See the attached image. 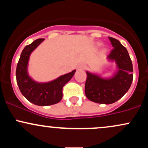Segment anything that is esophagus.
Segmentation results:
<instances>
[{
  "mask_svg": "<svg viewBox=\"0 0 148 148\" xmlns=\"http://www.w3.org/2000/svg\"><path fill=\"white\" fill-rule=\"evenodd\" d=\"M85 68H86V64L84 63L79 64L77 67V69H79V70H83Z\"/></svg>",
  "mask_w": 148,
  "mask_h": 148,
  "instance_id": "obj_1",
  "label": "esophagus"
}]
</instances>
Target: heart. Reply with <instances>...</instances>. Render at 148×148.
Here are the masks:
<instances>
[{
	"mask_svg": "<svg viewBox=\"0 0 148 148\" xmlns=\"http://www.w3.org/2000/svg\"><path fill=\"white\" fill-rule=\"evenodd\" d=\"M98 45H99V46H100V45H100V44H98Z\"/></svg>",
	"mask_w": 148,
	"mask_h": 148,
	"instance_id": "1",
	"label": "heart"
}]
</instances>
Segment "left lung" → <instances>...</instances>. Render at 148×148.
<instances>
[{"label":"left lung","instance_id":"1","mask_svg":"<svg viewBox=\"0 0 148 148\" xmlns=\"http://www.w3.org/2000/svg\"><path fill=\"white\" fill-rule=\"evenodd\" d=\"M113 49L106 57L115 62L116 70L111 76L103 78L86 71L85 93L88 99L98 103L110 104L119 100L130 89L133 81V66L127 49L116 39L108 37Z\"/></svg>","mask_w":148,"mask_h":148}]
</instances>
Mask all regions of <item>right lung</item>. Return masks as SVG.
<instances>
[{"label":"right lung","instance_id":"add662e5","mask_svg":"<svg viewBox=\"0 0 148 148\" xmlns=\"http://www.w3.org/2000/svg\"><path fill=\"white\" fill-rule=\"evenodd\" d=\"M45 39H37L22 51L16 70V82L21 94L30 102L37 106H50L58 103L62 98V88L71 80L76 70L45 83L37 82L28 72L30 54Z\"/></svg>","mask_w":148,"mask_h":148}]
</instances>
